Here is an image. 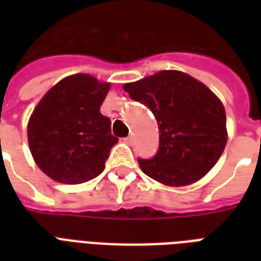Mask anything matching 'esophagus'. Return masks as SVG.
Returning a JSON list of instances; mask_svg holds the SVG:
<instances>
[{"label": "esophagus", "instance_id": "1", "mask_svg": "<svg viewBox=\"0 0 261 261\" xmlns=\"http://www.w3.org/2000/svg\"><path fill=\"white\" fill-rule=\"evenodd\" d=\"M123 141H124V143H127V145H133V137H127V138H124Z\"/></svg>", "mask_w": 261, "mask_h": 261}]
</instances>
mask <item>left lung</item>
Wrapping results in <instances>:
<instances>
[{"instance_id": "obj_1", "label": "left lung", "mask_w": 261, "mask_h": 261, "mask_svg": "<svg viewBox=\"0 0 261 261\" xmlns=\"http://www.w3.org/2000/svg\"><path fill=\"white\" fill-rule=\"evenodd\" d=\"M123 89L157 119L160 147L138 160L143 173L168 187H184L207 174L227 142L222 101L203 83L178 70H161Z\"/></svg>"}]
</instances>
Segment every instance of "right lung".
Listing matches in <instances>:
<instances>
[{
	"label": "right lung",
	"instance_id": "1",
	"mask_svg": "<svg viewBox=\"0 0 261 261\" xmlns=\"http://www.w3.org/2000/svg\"><path fill=\"white\" fill-rule=\"evenodd\" d=\"M110 83L85 73L61 80L35 107L28 145L42 172L62 184H81L101 173L111 147V120L100 114Z\"/></svg>",
	"mask_w": 261,
	"mask_h": 261
}]
</instances>
